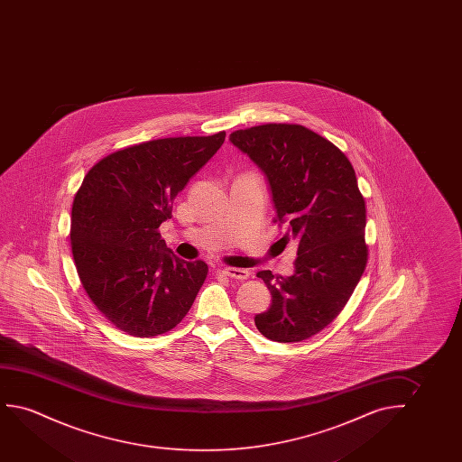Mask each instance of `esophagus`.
<instances>
[{"label":"esophagus","mask_w":462,"mask_h":462,"mask_svg":"<svg viewBox=\"0 0 462 462\" xmlns=\"http://www.w3.org/2000/svg\"><path fill=\"white\" fill-rule=\"evenodd\" d=\"M224 274L228 276V278L238 279V281H245V279L249 278V272L245 270V268H235V266H227V268H224Z\"/></svg>","instance_id":"esophagus-1"}]
</instances>
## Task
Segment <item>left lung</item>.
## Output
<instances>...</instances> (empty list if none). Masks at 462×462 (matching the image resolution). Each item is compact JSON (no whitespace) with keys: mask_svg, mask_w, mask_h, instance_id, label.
I'll return each instance as SVG.
<instances>
[{"mask_svg":"<svg viewBox=\"0 0 462 462\" xmlns=\"http://www.w3.org/2000/svg\"><path fill=\"white\" fill-rule=\"evenodd\" d=\"M265 173L284 228L297 243L295 273H257L272 293L270 310L254 322L266 339L301 342L339 316L367 263L366 202L354 167L329 140L301 125L268 123L230 134Z\"/></svg>","mask_w":462,"mask_h":462,"instance_id":"1","label":"left lung"}]
</instances>
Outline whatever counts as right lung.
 Segmentation results:
<instances>
[{"instance_id": "right-lung-1", "label": "right lung", "mask_w": 462, "mask_h": 462, "mask_svg": "<svg viewBox=\"0 0 462 462\" xmlns=\"http://www.w3.org/2000/svg\"><path fill=\"white\" fill-rule=\"evenodd\" d=\"M224 139L221 131L126 146L96 162L76 192L69 235L79 278L102 316L127 335L175 328L207 279L208 265L175 257L159 226Z\"/></svg>"}]
</instances>
